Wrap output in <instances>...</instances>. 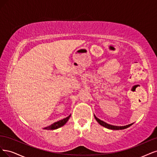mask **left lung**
Instances as JSON below:
<instances>
[{
  "label": "left lung",
  "instance_id": "8db88e82",
  "mask_svg": "<svg viewBox=\"0 0 157 157\" xmlns=\"http://www.w3.org/2000/svg\"><path fill=\"white\" fill-rule=\"evenodd\" d=\"M94 116L95 119L97 120V122L100 125H102V126H104V127H105V128H107L111 129V130H123V129H125L126 128H128L129 126H130L131 125H132L134 124V123H131V124L125 125V126H114V125H112V124H109L106 123L104 122V121L99 119L98 118H97V117H96L95 115H94Z\"/></svg>",
  "mask_w": 157,
  "mask_h": 157
}]
</instances>
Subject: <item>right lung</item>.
<instances>
[{
    "label": "right lung",
    "mask_w": 157,
    "mask_h": 157,
    "mask_svg": "<svg viewBox=\"0 0 157 157\" xmlns=\"http://www.w3.org/2000/svg\"><path fill=\"white\" fill-rule=\"evenodd\" d=\"M70 116H71V115H70L69 116H68L67 117H66V118H64V119H63L62 120H60V121H57V122H55V123H53L52 124L47 126V127L44 128V129H46V130H55V129H57V128H59L60 127H61V126H64L66 123H67V121L70 119Z\"/></svg>",
    "instance_id": "obj_1"
}]
</instances>
